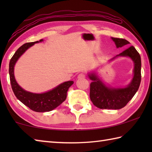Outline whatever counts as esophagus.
Masks as SVG:
<instances>
[{
    "mask_svg": "<svg viewBox=\"0 0 152 152\" xmlns=\"http://www.w3.org/2000/svg\"><path fill=\"white\" fill-rule=\"evenodd\" d=\"M86 77V74H84V73H80L78 76V78H85Z\"/></svg>",
    "mask_w": 152,
    "mask_h": 152,
    "instance_id": "obj_1",
    "label": "esophagus"
}]
</instances>
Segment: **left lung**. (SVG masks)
Instances as JSON below:
<instances>
[{
	"mask_svg": "<svg viewBox=\"0 0 152 152\" xmlns=\"http://www.w3.org/2000/svg\"><path fill=\"white\" fill-rule=\"evenodd\" d=\"M117 48L127 45L129 42L121 38L112 37ZM129 56L134 62V76L131 83L123 88H109L94 74L88 75L92 82L90 85V98L92 103L101 109H120L126 106L135 94L141 79V57L133 46H130L117 56ZM113 60V59H112Z\"/></svg>",
	"mask_w": 152,
	"mask_h": 152,
	"instance_id": "1",
	"label": "left lung"
}]
</instances>
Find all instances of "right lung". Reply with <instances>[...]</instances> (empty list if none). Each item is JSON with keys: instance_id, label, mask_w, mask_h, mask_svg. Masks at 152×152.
I'll return each instance as SVG.
<instances>
[{"instance_id": "1", "label": "right lung", "mask_w": 152, "mask_h": 152, "mask_svg": "<svg viewBox=\"0 0 152 152\" xmlns=\"http://www.w3.org/2000/svg\"><path fill=\"white\" fill-rule=\"evenodd\" d=\"M42 41L43 39H40L35 42L26 43L20 46L10 60L9 70L10 81L15 96L33 111L41 113L50 111L62 103L66 99L68 88L74 83L73 81L65 82L51 91L42 94H35L25 91L17 83L14 76V66L16 61L28 48Z\"/></svg>"}]
</instances>
